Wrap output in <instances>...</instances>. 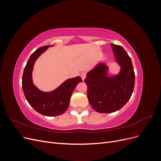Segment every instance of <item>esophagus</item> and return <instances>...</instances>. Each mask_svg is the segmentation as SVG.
<instances>
[{
	"label": "esophagus",
	"mask_w": 161,
	"mask_h": 161,
	"mask_svg": "<svg viewBox=\"0 0 161 161\" xmlns=\"http://www.w3.org/2000/svg\"><path fill=\"white\" fill-rule=\"evenodd\" d=\"M86 72H82L81 74H80V76H81V78H82V80H85V79L86 78Z\"/></svg>",
	"instance_id": "1"
}]
</instances>
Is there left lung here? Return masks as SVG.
Masks as SVG:
<instances>
[{
  "label": "left lung",
  "instance_id": "obj_1",
  "mask_svg": "<svg viewBox=\"0 0 161 161\" xmlns=\"http://www.w3.org/2000/svg\"><path fill=\"white\" fill-rule=\"evenodd\" d=\"M114 62L120 69L111 73L107 62H99L87 72L85 82L87 85L89 103L99 113L109 114L120 109L130 99L134 91L135 74L130 57L124 48L111 44Z\"/></svg>",
  "mask_w": 161,
  "mask_h": 161
}]
</instances>
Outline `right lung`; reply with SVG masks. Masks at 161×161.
Segmentation results:
<instances>
[{
	"label": "right lung",
	"mask_w": 161,
	"mask_h": 161,
	"mask_svg": "<svg viewBox=\"0 0 161 161\" xmlns=\"http://www.w3.org/2000/svg\"><path fill=\"white\" fill-rule=\"evenodd\" d=\"M53 46H46L34 52L27 63L22 77L23 91L28 103L38 113L49 117L64 113L69 108L72 92L82 81L80 76L71 78L51 91H43L34 85L32 76L34 64L47 48Z\"/></svg>",
	"instance_id": "1"
}]
</instances>
